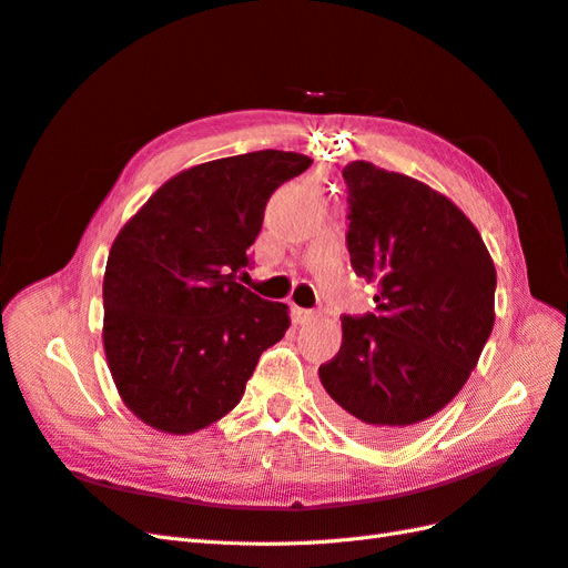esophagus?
Instances as JSON below:
<instances>
[{"mask_svg": "<svg viewBox=\"0 0 568 568\" xmlns=\"http://www.w3.org/2000/svg\"><path fill=\"white\" fill-rule=\"evenodd\" d=\"M291 317H294L296 325H311V322L317 320V313L305 311V308H294V311H291Z\"/></svg>", "mask_w": 568, "mask_h": 568, "instance_id": "esophagus-1", "label": "esophagus"}]
</instances>
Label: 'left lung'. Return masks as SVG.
I'll return each instance as SVG.
<instances>
[{
	"label": "left lung",
	"instance_id": "obj_1",
	"mask_svg": "<svg viewBox=\"0 0 568 568\" xmlns=\"http://www.w3.org/2000/svg\"><path fill=\"white\" fill-rule=\"evenodd\" d=\"M346 246L377 282L375 313L342 317V348L320 365L329 416L398 442L462 392L495 325L497 272L483 236L447 195L371 162L344 166Z\"/></svg>",
	"mask_w": 568,
	"mask_h": 568
}]
</instances>
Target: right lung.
<instances>
[{
  "label": "right lung",
  "instance_id": "add662e5",
  "mask_svg": "<svg viewBox=\"0 0 568 568\" xmlns=\"http://www.w3.org/2000/svg\"><path fill=\"white\" fill-rule=\"evenodd\" d=\"M311 158L257 150L176 174L124 224L106 257L104 354L126 408L189 435L226 416L291 320L236 282L270 195Z\"/></svg>",
  "mask_w": 568,
  "mask_h": 568
}]
</instances>
